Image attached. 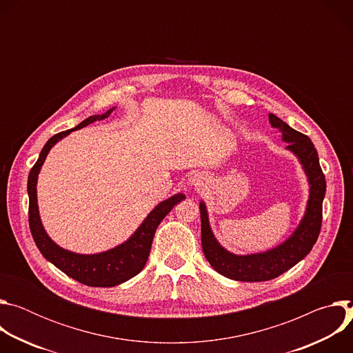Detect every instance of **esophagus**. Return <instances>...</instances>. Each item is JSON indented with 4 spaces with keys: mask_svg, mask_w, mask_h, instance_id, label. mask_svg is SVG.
Listing matches in <instances>:
<instances>
[{
    "mask_svg": "<svg viewBox=\"0 0 353 353\" xmlns=\"http://www.w3.org/2000/svg\"><path fill=\"white\" fill-rule=\"evenodd\" d=\"M191 185H194V188L203 187V185H204V183H203V177H201V176H194V177H192V180H191Z\"/></svg>",
    "mask_w": 353,
    "mask_h": 353,
    "instance_id": "34e87169",
    "label": "esophagus"
}]
</instances>
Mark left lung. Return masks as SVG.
I'll list each match as a JSON object with an SVG mask.
<instances>
[{
  "label": "left lung",
  "instance_id": "8db88e82",
  "mask_svg": "<svg viewBox=\"0 0 353 353\" xmlns=\"http://www.w3.org/2000/svg\"><path fill=\"white\" fill-rule=\"evenodd\" d=\"M270 123L274 128L281 130L282 139L289 143L286 149L292 150L299 158L306 172L310 184L307 208L293 234L278 247L265 253L236 256L225 250L214 237L207 207L201 201V243H203L205 259L216 272L234 281L263 282L279 276L310 253L321 229L323 199L327 185L317 150L307 135L293 130L275 114H270Z\"/></svg>",
  "mask_w": 353,
  "mask_h": 353
}]
</instances>
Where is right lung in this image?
<instances>
[{"label":"right lung","mask_w":353,"mask_h":353,"mask_svg":"<svg viewBox=\"0 0 353 353\" xmlns=\"http://www.w3.org/2000/svg\"><path fill=\"white\" fill-rule=\"evenodd\" d=\"M113 109H109L105 114H96L90 116L78 124L75 128L59 132L50 138L46 145L43 146L41 152L39 155L37 162L30 169L28 177V194H29V228L33 236V240L40 250V253L46 260L53 263L59 270L64 274L71 276L72 279L96 288H110L120 285L137 274H139L149 257L150 247H152V240L159 223L163 218L173 210L176 204L185 198L184 194H176L166 201L155 207V210L150 212L141 226L135 230V233L123 244L105 251V253L99 254H77L72 251L61 248L57 245L52 239H50L41 225L37 208V195H36V184L37 176L41 169V165L52 149L60 139L67 137L70 132L75 130H81L88 124H92L97 120L108 119Z\"/></svg>","instance_id":"1"}]
</instances>
